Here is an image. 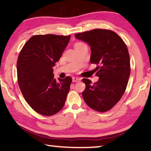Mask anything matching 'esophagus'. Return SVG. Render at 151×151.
<instances>
[{"label":"esophagus","instance_id":"esophagus-1","mask_svg":"<svg viewBox=\"0 0 151 151\" xmlns=\"http://www.w3.org/2000/svg\"><path fill=\"white\" fill-rule=\"evenodd\" d=\"M81 81V78H78V77H73V82H78Z\"/></svg>","mask_w":151,"mask_h":151}]
</instances>
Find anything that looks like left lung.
Returning <instances> with one entry per match:
<instances>
[{
    "label": "left lung",
    "instance_id": "8db88e82",
    "mask_svg": "<svg viewBox=\"0 0 151 151\" xmlns=\"http://www.w3.org/2000/svg\"><path fill=\"white\" fill-rule=\"evenodd\" d=\"M78 40L87 42L91 48V64H96L98 81L91 84L83 78L85 89L82 92L85 103L98 112L111 110L122 97L130 75V58L124 41L113 31L95 29L76 34Z\"/></svg>",
    "mask_w": 151,
    "mask_h": 151
}]
</instances>
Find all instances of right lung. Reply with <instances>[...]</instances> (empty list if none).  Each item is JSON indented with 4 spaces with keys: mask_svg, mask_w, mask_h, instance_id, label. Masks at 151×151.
<instances>
[{
    "mask_svg": "<svg viewBox=\"0 0 151 151\" xmlns=\"http://www.w3.org/2000/svg\"><path fill=\"white\" fill-rule=\"evenodd\" d=\"M70 35H35L24 45L17 62V81L27 103L38 113L53 115L65 104L72 78H54L53 67L68 45Z\"/></svg>",
    "mask_w": 151,
    "mask_h": 151,
    "instance_id": "1",
    "label": "right lung"
}]
</instances>
